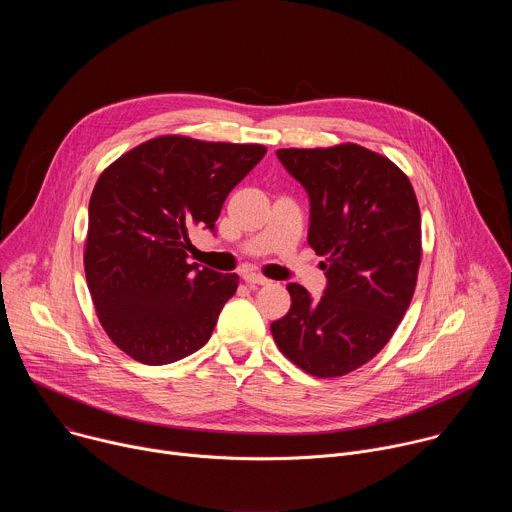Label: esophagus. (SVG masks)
Returning <instances> with one entry per match:
<instances>
[{
  "instance_id": "34e87169",
  "label": "esophagus",
  "mask_w": 512,
  "mask_h": 512,
  "mask_svg": "<svg viewBox=\"0 0 512 512\" xmlns=\"http://www.w3.org/2000/svg\"><path fill=\"white\" fill-rule=\"evenodd\" d=\"M243 279H245L247 285H265V283H269L267 277H263L261 273H255V271H245Z\"/></svg>"
}]
</instances>
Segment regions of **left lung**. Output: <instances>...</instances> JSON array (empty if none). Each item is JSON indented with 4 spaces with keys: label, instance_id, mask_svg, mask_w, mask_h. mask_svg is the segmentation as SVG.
<instances>
[{
    "label": "left lung",
    "instance_id": "obj_1",
    "mask_svg": "<svg viewBox=\"0 0 512 512\" xmlns=\"http://www.w3.org/2000/svg\"><path fill=\"white\" fill-rule=\"evenodd\" d=\"M310 196V247L324 257L320 300L289 283V312L271 324L285 358L332 379L375 358L401 324L421 263L415 190L389 158L356 143L277 150Z\"/></svg>",
    "mask_w": 512,
    "mask_h": 512
}]
</instances>
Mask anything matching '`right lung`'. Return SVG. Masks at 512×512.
Returning a JSON list of instances; mask_svg holds the SVG:
<instances>
[{
    "instance_id": "obj_1",
    "label": "right lung",
    "mask_w": 512,
    "mask_h": 512,
    "mask_svg": "<svg viewBox=\"0 0 512 512\" xmlns=\"http://www.w3.org/2000/svg\"><path fill=\"white\" fill-rule=\"evenodd\" d=\"M265 152L259 143L160 135L99 176L85 275L103 330L133 360L160 367L208 342L239 275L188 263V231L214 229L225 198Z\"/></svg>"
}]
</instances>
